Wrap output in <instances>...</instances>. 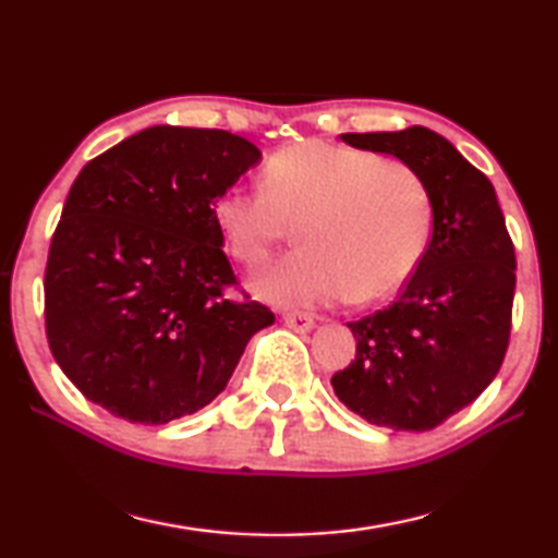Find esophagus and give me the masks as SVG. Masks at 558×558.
Returning <instances> with one entry per match:
<instances>
[{"label": "esophagus", "mask_w": 558, "mask_h": 558, "mask_svg": "<svg viewBox=\"0 0 558 558\" xmlns=\"http://www.w3.org/2000/svg\"><path fill=\"white\" fill-rule=\"evenodd\" d=\"M282 319H286V325L290 329H295V332H310V329L315 327V317L310 313H286Z\"/></svg>", "instance_id": "1"}]
</instances>
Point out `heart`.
<instances>
[{
	"instance_id": "1",
	"label": "heart",
	"mask_w": 558,
	"mask_h": 558,
	"mask_svg": "<svg viewBox=\"0 0 558 558\" xmlns=\"http://www.w3.org/2000/svg\"><path fill=\"white\" fill-rule=\"evenodd\" d=\"M260 184L221 192L214 221L233 258L248 268L266 263L298 221L300 248L256 278L268 300L366 305L399 290L426 253L430 194L401 159L300 140L266 159Z\"/></svg>"
}]
</instances>
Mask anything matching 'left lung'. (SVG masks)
I'll return each instance as SVG.
<instances>
[{
  "label": "left lung",
  "instance_id": "8db88e82",
  "mask_svg": "<svg viewBox=\"0 0 558 558\" xmlns=\"http://www.w3.org/2000/svg\"><path fill=\"white\" fill-rule=\"evenodd\" d=\"M347 145L411 165L428 186L433 233L389 307L356 323V356L337 399L374 426L433 430L495 379L512 335L514 243L495 186L446 137L413 125L347 132Z\"/></svg>",
  "mask_w": 558,
  "mask_h": 558
}]
</instances>
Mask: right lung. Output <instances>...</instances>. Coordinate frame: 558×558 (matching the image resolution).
Segmentation results:
<instances>
[{"label":"right lung","mask_w":558,"mask_h":558,"mask_svg":"<svg viewBox=\"0 0 558 558\" xmlns=\"http://www.w3.org/2000/svg\"><path fill=\"white\" fill-rule=\"evenodd\" d=\"M260 159L226 130L155 125L81 169L44 276L51 354L88 401L162 426L219 396L276 315L243 292L214 202Z\"/></svg>","instance_id":"add662e5"}]
</instances>
